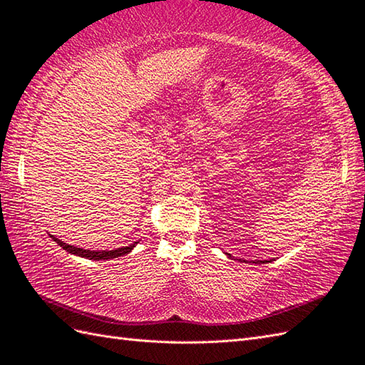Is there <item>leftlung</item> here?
<instances>
[{
	"instance_id": "1",
	"label": "left lung",
	"mask_w": 365,
	"mask_h": 365,
	"mask_svg": "<svg viewBox=\"0 0 365 365\" xmlns=\"http://www.w3.org/2000/svg\"><path fill=\"white\" fill-rule=\"evenodd\" d=\"M264 262H269V260H264ZM264 262H263V263H264Z\"/></svg>"
}]
</instances>
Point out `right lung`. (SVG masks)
<instances>
[{"mask_svg": "<svg viewBox=\"0 0 365 365\" xmlns=\"http://www.w3.org/2000/svg\"><path fill=\"white\" fill-rule=\"evenodd\" d=\"M54 242H57V245H60L63 247L65 251H68L69 254H76L78 257H85V259H90V260H108V259H118L120 255H125L128 254L133 247L138 245L133 243L130 246H123V247H118V250H113V251H90V250H82V247H77V246H71L68 243H63L61 240L56 238L54 235H51Z\"/></svg>", "mask_w": 365, "mask_h": 365, "instance_id": "right-lung-1", "label": "right lung"}]
</instances>
